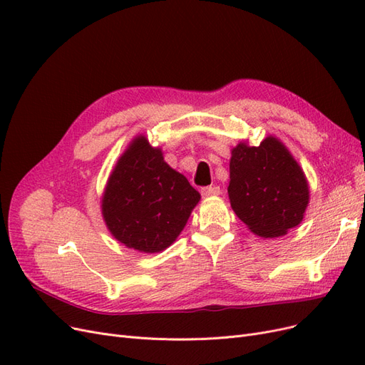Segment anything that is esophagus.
Returning <instances> with one entry per match:
<instances>
[{"instance_id":"1","label":"esophagus","mask_w":365,"mask_h":365,"mask_svg":"<svg viewBox=\"0 0 365 365\" xmlns=\"http://www.w3.org/2000/svg\"><path fill=\"white\" fill-rule=\"evenodd\" d=\"M220 193V189L216 185H210V187H202L201 189V195L202 196H217Z\"/></svg>"}]
</instances>
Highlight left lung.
I'll use <instances>...</instances> for the list:
<instances>
[{"label": "left lung", "instance_id": "8db88e82", "mask_svg": "<svg viewBox=\"0 0 365 365\" xmlns=\"http://www.w3.org/2000/svg\"><path fill=\"white\" fill-rule=\"evenodd\" d=\"M228 196L237 217L254 235L279 237L303 220L309 204L304 172L275 137L231 150Z\"/></svg>", "mask_w": 365, "mask_h": 365}]
</instances>
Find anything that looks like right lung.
Segmentation results:
<instances>
[{
    "mask_svg": "<svg viewBox=\"0 0 365 365\" xmlns=\"http://www.w3.org/2000/svg\"><path fill=\"white\" fill-rule=\"evenodd\" d=\"M184 175L164 161L145 135L129 145L109 175L102 215L111 235L140 252H160L180 236L200 202Z\"/></svg>",
    "mask_w": 365,
    "mask_h": 365,
    "instance_id": "obj_1",
    "label": "right lung"
}]
</instances>
